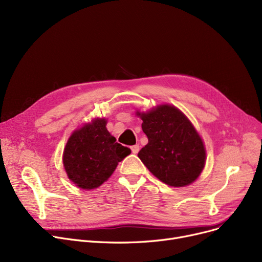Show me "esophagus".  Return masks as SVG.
Returning a JSON list of instances; mask_svg holds the SVG:
<instances>
[{
  "instance_id": "esophagus-1",
  "label": "esophagus",
  "mask_w": 262,
  "mask_h": 262,
  "mask_svg": "<svg viewBox=\"0 0 262 262\" xmlns=\"http://www.w3.org/2000/svg\"><path fill=\"white\" fill-rule=\"evenodd\" d=\"M130 148H132V152H133L134 154H137V153L139 152V145H138V144L133 145Z\"/></svg>"
}]
</instances>
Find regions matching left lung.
<instances>
[{"label":"left lung","mask_w":262,"mask_h":262,"mask_svg":"<svg viewBox=\"0 0 262 262\" xmlns=\"http://www.w3.org/2000/svg\"><path fill=\"white\" fill-rule=\"evenodd\" d=\"M148 143L138 157L155 177L171 187L194 183L206 163L201 135L188 117L174 105L160 104L146 112L137 110Z\"/></svg>","instance_id":"1"}]
</instances>
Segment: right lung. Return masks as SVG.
Returning <instances> with one entry per match:
<instances>
[{
    "label": "right lung",
    "instance_id": "obj_1",
    "mask_svg": "<svg viewBox=\"0 0 262 262\" xmlns=\"http://www.w3.org/2000/svg\"><path fill=\"white\" fill-rule=\"evenodd\" d=\"M107 119L94 118L69 137L62 154L67 176L76 187L99 188L113 175L130 149L116 142L106 127Z\"/></svg>",
    "mask_w": 262,
    "mask_h": 262
}]
</instances>
